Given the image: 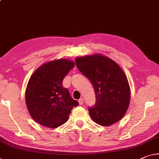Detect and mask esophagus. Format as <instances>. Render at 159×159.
<instances>
[{"label":"esophagus","instance_id":"obj_1","mask_svg":"<svg viewBox=\"0 0 159 159\" xmlns=\"http://www.w3.org/2000/svg\"><path fill=\"white\" fill-rule=\"evenodd\" d=\"M79 105H83V104H84V99H83V98H80V99H79Z\"/></svg>","mask_w":159,"mask_h":159}]
</instances>
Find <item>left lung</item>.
I'll return each instance as SVG.
<instances>
[{
	"label": "left lung",
	"mask_w": 159,
	"mask_h": 159,
	"mask_svg": "<svg viewBox=\"0 0 159 159\" xmlns=\"http://www.w3.org/2000/svg\"><path fill=\"white\" fill-rule=\"evenodd\" d=\"M76 66L91 82L96 101L89 107L90 117L101 126H110L124 117L130 102L127 75L119 65L101 54L76 57Z\"/></svg>",
	"instance_id": "left-lung-1"
}]
</instances>
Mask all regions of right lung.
I'll use <instances>...</instances> for the list:
<instances>
[{"label":"right lung","instance_id":"add662e5","mask_svg":"<svg viewBox=\"0 0 159 159\" xmlns=\"http://www.w3.org/2000/svg\"><path fill=\"white\" fill-rule=\"evenodd\" d=\"M75 66L72 60L55 59L37 68L25 90V102L30 115L44 127L56 128L69 119L73 107L79 105L62 86L64 78Z\"/></svg>","mask_w":159,"mask_h":159}]
</instances>
